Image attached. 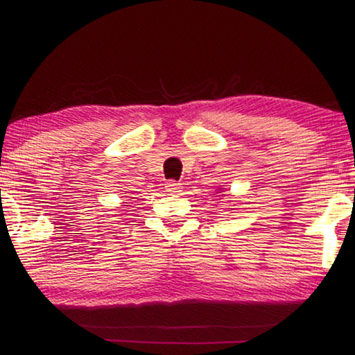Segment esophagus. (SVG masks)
Listing matches in <instances>:
<instances>
[{"label":"esophagus","mask_w":355,"mask_h":355,"mask_svg":"<svg viewBox=\"0 0 355 355\" xmlns=\"http://www.w3.org/2000/svg\"><path fill=\"white\" fill-rule=\"evenodd\" d=\"M180 189H182V186H180V183L173 182V180H171V182L166 183V192H167V194L175 196V194H178V192H180Z\"/></svg>","instance_id":"esophagus-1"}]
</instances>
